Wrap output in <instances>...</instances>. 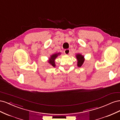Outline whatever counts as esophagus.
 <instances>
[{
    "instance_id": "34e87169",
    "label": "esophagus",
    "mask_w": 120,
    "mask_h": 120,
    "mask_svg": "<svg viewBox=\"0 0 120 120\" xmlns=\"http://www.w3.org/2000/svg\"><path fill=\"white\" fill-rule=\"evenodd\" d=\"M71 50L70 49H66L64 50V53L66 54H70Z\"/></svg>"
}]
</instances>
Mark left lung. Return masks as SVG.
<instances>
[{"label": "left lung", "instance_id": "left-lung-1", "mask_svg": "<svg viewBox=\"0 0 120 120\" xmlns=\"http://www.w3.org/2000/svg\"><path fill=\"white\" fill-rule=\"evenodd\" d=\"M77 59L78 60V66L79 67H81L83 64L85 60L83 59V56H82L80 54H78L77 56Z\"/></svg>", "mask_w": 120, "mask_h": 120}]
</instances>
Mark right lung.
Returning a JSON list of instances; mask_svg holds the SVG:
<instances>
[{
  "mask_svg": "<svg viewBox=\"0 0 120 120\" xmlns=\"http://www.w3.org/2000/svg\"><path fill=\"white\" fill-rule=\"evenodd\" d=\"M60 54V53H56V54H54L53 55H52L50 58V60L49 61V63L51 64V66L54 67L56 66V64H55V62H54V60L56 59V58L58 56V55Z\"/></svg>",
  "mask_w": 120,
  "mask_h": 120,
  "instance_id": "obj_1",
  "label": "right lung"
}]
</instances>
